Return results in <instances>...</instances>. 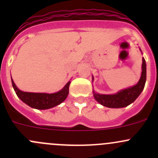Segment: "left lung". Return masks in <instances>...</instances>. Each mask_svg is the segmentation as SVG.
<instances>
[{
    "instance_id": "obj_1",
    "label": "left lung",
    "mask_w": 158,
    "mask_h": 158,
    "mask_svg": "<svg viewBox=\"0 0 158 158\" xmlns=\"http://www.w3.org/2000/svg\"><path fill=\"white\" fill-rule=\"evenodd\" d=\"M93 81V77H92ZM146 82V62L144 58H142V72L139 81L135 85L132 87H129L128 89H123L116 94L113 95H103L95 92L93 90V95L95 99L108 108L112 109H118V108H124L131 104L135 101L137 98L140 95L143 89L144 88Z\"/></svg>"
}]
</instances>
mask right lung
Returning a JSON list of instances; mask_svg holds the SVG:
<instances>
[{
	"label": "right lung",
	"instance_id": "add662e5",
	"mask_svg": "<svg viewBox=\"0 0 158 158\" xmlns=\"http://www.w3.org/2000/svg\"><path fill=\"white\" fill-rule=\"evenodd\" d=\"M11 82H12L13 88L18 98L30 107L39 110L51 109L63 102L69 94V87L71 82L70 81L68 82L66 85L59 92L49 94L23 92L17 88L12 78H11Z\"/></svg>",
	"mask_w": 158,
	"mask_h": 158
}]
</instances>
